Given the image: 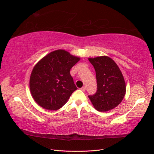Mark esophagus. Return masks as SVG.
Here are the masks:
<instances>
[{"instance_id": "34e87169", "label": "esophagus", "mask_w": 154, "mask_h": 154, "mask_svg": "<svg viewBox=\"0 0 154 154\" xmlns=\"http://www.w3.org/2000/svg\"><path fill=\"white\" fill-rule=\"evenodd\" d=\"M80 90H82V91H83V92H85V90H86V88L85 87V86H82V88H80Z\"/></svg>"}]
</instances>
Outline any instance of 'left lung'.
<instances>
[{
  "instance_id": "left-lung-1",
  "label": "left lung",
  "mask_w": 154,
  "mask_h": 154,
  "mask_svg": "<svg viewBox=\"0 0 154 154\" xmlns=\"http://www.w3.org/2000/svg\"><path fill=\"white\" fill-rule=\"evenodd\" d=\"M96 71L97 92L88 96L97 111L107 112L116 107L123 100L126 92L125 82L119 67L107 56L89 58Z\"/></svg>"
}]
</instances>
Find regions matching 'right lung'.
I'll use <instances>...</instances> for the list:
<instances>
[{
	"instance_id": "right-lung-1",
	"label": "right lung",
	"mask_w": 154,
	"mask_h": 154,
	"mask_svg": "<svg viewBox=\"0 0 154 154\" xmlns=\"http://www.w3.org/2000/svg\"><path fill=\"white\" fill-rule=\"evenodd\" d=\"M80 59L65 50L58 49L34 66L30 77V90L40 107L56 111L66 103L77 89L69 71Z\"/></svg>"
}]
</instances>
